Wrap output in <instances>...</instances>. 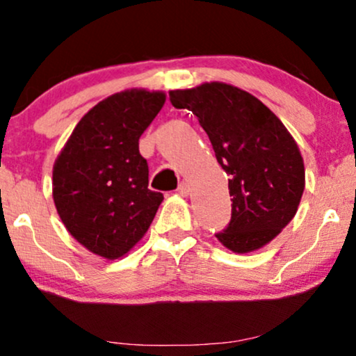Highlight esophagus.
Returning a JSON list of instances; mask_svg holds the SVG:
<instances>
[{
  "mask_svg": "<svg viewBox=\"0 0 356 356\" xmlns=\"http://www.w3.org/2000/svg\"><path fill=\"white\" fill-rule=\"evenodd\" d=\"M179 194H181V195H189L191 194V186H189V182H186V181H184V182H181V184H179Z\"/></svg>",
  "mask_w": 356,
  "mask_h": 356,
  "instance_id": "obj_1",
  "label": "esophagus"
}]
</instances>
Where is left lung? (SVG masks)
Wrapping results in <instances>:
<instances>
[{
	"instance_id": "1",
	"label": "left lung",
	"mask_w": 356,
	"mask_h": 356,
	"mask_svg": "<svg viewBox=\"0 0 356 356\" xmlns=\"http://www.w3.org/2000/svg\"><path fill=\"white\" fill-rule=\"evenodd\" d=\"M169 99L197 115L230 177L232 219L216 237L235 254L265 247L293 219L305 189V165L292 134L262 101L232 84L175 89Z\"/></svg>"
}]
</instances>
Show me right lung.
Here are the masks:
<instances>
[{"mask_svg": "<svg viewBox=\"0 0 356 356\" xmlns=\"http://www.w3.org/2000/svg\"><path fill=\"white\" fill-rule=\"evenodd\" d=\"M165 92L126 89L89 109L56 157L53 200L81 245L102 259L124 257L151 227L164 195L149 189L139 137Z\"/></svg>", "mask_w": 356, "mask_h": 356, "instance_id": "1", "label": "right lung"}]
</instances>
